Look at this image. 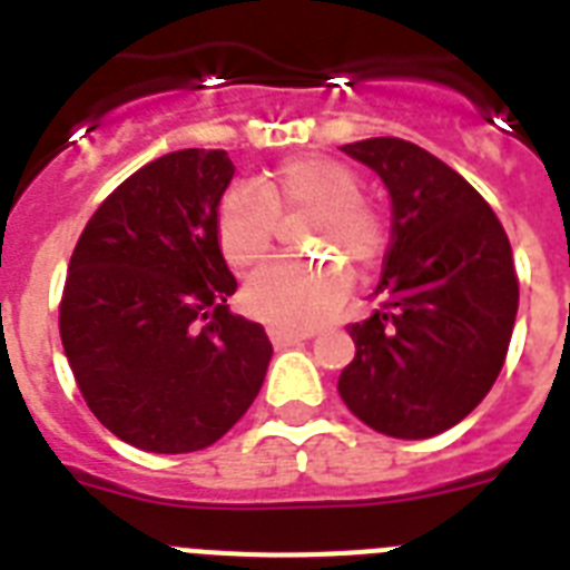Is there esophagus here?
I'll use <instances>...</instances> for the list:
<instances>
[{
	"label": "esophagus",
	"mask_w": 570,
	"mask_h": 570,
	"mask_svg": "<svg viewBox=\"0 0 570 570\" xmlns=\"http://www.w3.org/2000/svg\"><path fill=\"white\" fill-rule=\"evenodd\" d=\"M268 340H272V346L275 348H289V346H298L304 337H298V334H293V331L268 328Z\"/></svg>",
	"instance_id": "34e87169"
}]
</instances>
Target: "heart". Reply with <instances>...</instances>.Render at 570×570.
Returning <instances> with one entry per match:
<instances>
[{
    "instance_id": "b5f03b06",
    "label": "heart",
    "mask_w": 570,
    "mask_h": 570,
    "mask_svg": "<svg viewBox=\"0 0 570 570\" xmlns=\"http://www.w3.org/2000/svg\"><path fill=\"white\" fill-rule=\"evenodd\" d=\"M302 209H311L304 239L313 248L337 250L355 266H370L384 248V224L361 200L355 168L325 156H298L263 174L259 191L245 183L224 189L215 206V239L224 259L236 272L257 266L275 245L277 215ZM346 295L343 268L275 259L248 277L242 302L272 328L313 331L337 316Z\"/></svg>"
}]
</instances>
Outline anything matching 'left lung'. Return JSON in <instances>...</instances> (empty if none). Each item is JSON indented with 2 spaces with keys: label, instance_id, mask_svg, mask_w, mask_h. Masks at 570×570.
<instances>
[{
  "label": "left lung",
  "instance_id": "left-lung-1",
  "mask_svg": "<svg viewBox=\"0 0 570 570\" xmlns=\"http://www.w3.org/2000/svg\"><path fill=\"white\" fill-rule=\"evenodd\" d=\"M373 168L393 204L379 307L348 328L355 361L337 390L390 438H434L461 423L503 370L518 275L494 209L459 171L402 138L340 147Z\"/></svg>",
  "mask_w": 570,
  "mask_h": 570
}]
</instances>
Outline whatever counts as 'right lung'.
Listing matches in <instances>:
<instances>
[{
  "mask_svg": "<svg viewBox=\"0 0 570 570\" xmlns=\"http://www.w3.org/2000/svg\"><path fill=\"white\" fill-rule=\"evenodd\" d=\"M233 171L224 150L159 156L102 200L67 266V364L94 416L138 450H204L266 379L272 343L227 307L236 277L215 239Z\"/></svg>",
  "mask_w": 570,
  "mask_h": 570,
  "instance_id": "1",
  "label": "right lung"
}]
</instances>
